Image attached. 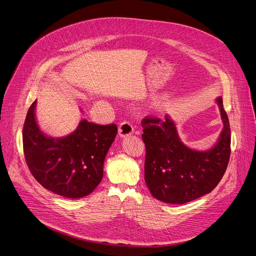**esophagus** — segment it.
Returning a JSON list of instances; mask_svg holds the SVG:
<instances>
[{
	"instance_id": "34e87169",
	"label": "esophagus",
	"mask_w": 256,
	"mask_h": 256,
	"mask_svg": "<svg viewBox=\"0 0 256 256\" xmlns=\"http://www.w3.org/2000/svg\"><path fill=\"white\" fill-rule=\"evenodd\" d=\"M134 132V126L132 124H130L128 122H122L120 126H118V134L120 136H126Z\"/></svg>"
}]
</instances>
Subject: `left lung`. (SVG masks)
I'll list each match as a JSON object with an SVG mask.
<instances>
[{
    "instance_id": "8db88e82",
    "label": "left lung",
    "mask_w": 256,
    "mask_h": 256,
    "mask_svg": "<svg viewBox=\"0 0 256 256\" xmlns=\"http://www.w3.org/2000/svg\"><path fill=\"white\" fill-rule=\"evenodd\" d=\"M216 102L224 128L216 145L205 152L184 146L168 116L166 120L143 118L145 182L154 198L166 203H187L210 193L220 182L230 154V128L222 98Z\"/></svg>"
}]
</instances>
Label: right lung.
Wrapping results in <instances>:
<instances>
[{"label": "right lung", "instance_id": "obj_1", "mask_svg": "<svg viewBox=\"0 0 256 256\" xmlns=\"http://www.w3.org/2000/svg\"><path fill=\"white\" fill-rule=\"evenodd\" d=\"M36 103L28 111L22 130L23 152L32 174L44 188L66 198L90 194L102 180L104 160L118 126L84 120L67 136L50 138L38 126Z\"/></svg>", "mask_w": 256, "mask_h": 256}]
</instances>
